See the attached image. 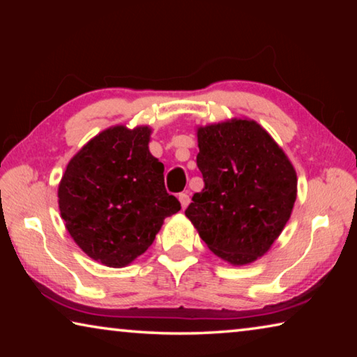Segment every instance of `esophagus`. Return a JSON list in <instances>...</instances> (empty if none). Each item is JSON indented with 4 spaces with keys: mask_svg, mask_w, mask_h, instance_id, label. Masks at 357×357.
<instances>
[{
    "mask_svg": "<svg viewBox=\"0 0 357 357\" xmlns=\"http://www.w3.org/2000/svg\"><path fill=\"white\" fill-rule=\"evenodd\" d=\"M179 202H181V206H183V209H185L187 206H189V203H190L189 192H183V193H179Z\"/></svg>",
    "mask_w": 357,
    "mask_h": 357,
    "instance_id": "34e87169",
    "label": "esophagus"
}]
</instances>
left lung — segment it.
<instances>
[{
    "instance_id": "obj_1",
    "label": "left lung",
    "mask_w": 357,
    "mask_h": 357,
    "mask_svg": "<svg viewBox=\"0 0 357 357\" xmlns=\"http://www.w3.org/2000/svg\"><path fill=\"white\" fill-rule=\"evenodd\" d=\"M204 187L185 209L209 250L233 266L257 261L285 228L298 195L288 155L257 121L197 128Z\"/></svg>"
}]
</instances>
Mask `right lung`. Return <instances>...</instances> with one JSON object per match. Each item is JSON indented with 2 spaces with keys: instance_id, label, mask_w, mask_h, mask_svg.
<instances>
[{
  "instance_id": "add662e5",
  "label": "right lung",
  "mask_w": 357,
  "mask_h": 357,
  "mask_svg": "<svg viewBox=\"0 0 357 357\" xmlns=\"http://www.w3.org/2000/svg\"><path fill=\"white\" fill-rule=\"evenodd\" d=\"M151 128L113 126L69 160L58 185L59 213L75 244L108 268L148 250L181 203L165 190L164 164L149 153Z\"/></svg>"
}]
</instances>
